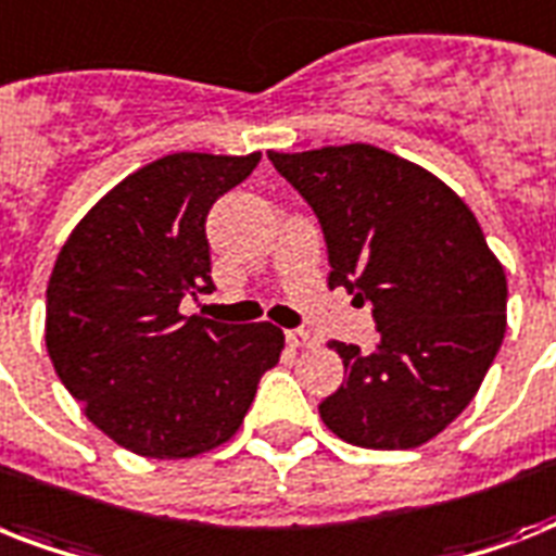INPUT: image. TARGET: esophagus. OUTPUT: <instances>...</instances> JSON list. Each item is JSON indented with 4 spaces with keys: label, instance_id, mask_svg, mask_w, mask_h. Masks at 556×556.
I'll list each match as a JSON object with an SVG mask.
<instances>
[{
    "label": "esophagus",
    "instance_id": "esophagus-1",
    "mask_svg": "<svg viewBox=\"0 0 556 556\" xmlns=\"http://www.w3.org/2000/svg\"><path fill=\"white\" fill-rule=\"evenodd\" d=\"M286 340H288V346H294V349H308V346H314V343H317V340H314L312 334H308V331H303V329H288Z\"/></svg>",
    "mask_w": 556,
    "mask_h": 556
}]
</instances>
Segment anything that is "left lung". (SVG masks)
<instances>
[{"mask_svg": "<svg viewBox=\"0 0 556 556\" xmlns=\"http://www.w3.org/2000/svg\"><path fill=\"white\" fill-rule=\"evenodd\" d=\"M320 218L329 288L371 305L375 352L331 340L346 378L320 404L338 439L409 450L435 439L482 387L505 338L508 282L465 201L369 143L268 152Z\"/></svg>", "mask_w": 556, "mask_h": 556, "instance_id": "left-lung-1", "label": "left lung"}]
</instances>
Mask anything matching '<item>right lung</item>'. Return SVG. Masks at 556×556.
<instances>
[{"label":"right lung","instance_id":"obj_1","mask_svg":"<svg viewBox=\"0 0 556 556\" xmlns=\"http://www.w3.org/2000/svg\"><path fill=\"white\" fill-rule=\"evenodd\" d=\"M251 155L176 152L152 161L80 218L46 291V346L89 421L147 458L225 444L251 409L286 338L270 323L185 317L210 294L204 233L218 195L260 164Z\"/></svg>","mask_w":556,"mask_h":556}]
</instances>
